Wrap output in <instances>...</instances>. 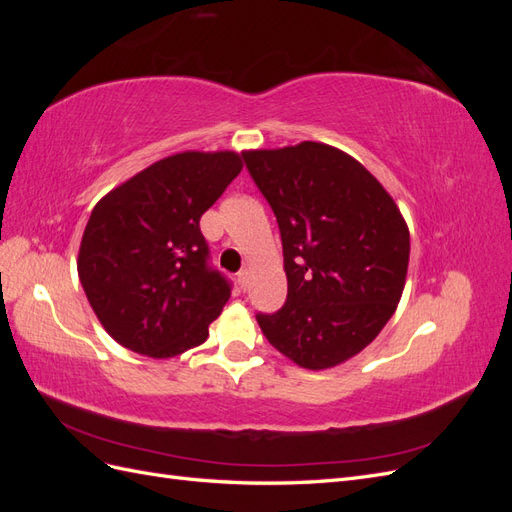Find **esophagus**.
<instances>
[{"instance_id": "esophagus-1", "label": "esophagus", "mask_w": 512, "mask_h": 512, "mask_svg": "<svg viewBox=\"0 0 512 512\" xmlns=\"http://www.w3.org/2000/svg\"><path fill=\"white\" fill-rule=\"evenodd\" d=\"M237 282H239V286H241V288H245V286H247V269H243V271H239V273H237Z\"/></svg>"}]
</instances>
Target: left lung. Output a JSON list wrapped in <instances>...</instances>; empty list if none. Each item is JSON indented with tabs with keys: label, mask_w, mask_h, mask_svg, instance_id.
Wrapping results in <instances>:
<instances>
[{
	"label": "left lung",
	"mask_w": 512,
	"mask_h": 512,
	"mask_svg": "<svg viewBox=\"0 0 512 512\" xmlns=\"http://www.w3.org/2000/svg\"><path fill=\"white\" fill-rule=\"evenodd\" d=\"M282 235L288 294L256 314L273 348L305 369L348 361L393 316L408 273L410 232L369 170L331 145L305 141L245 151Z\"/></svg>",
	"instance_id": "8db88e82"
}]
</instances>
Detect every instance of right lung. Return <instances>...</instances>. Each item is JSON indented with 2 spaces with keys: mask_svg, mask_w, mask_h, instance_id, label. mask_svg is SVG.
<instances>
[{
  "mask_svg": "<svg viewBox=\"0 0 512 512\" xmlns=\"http://www.w3.org/2000/svg\"><path fill=\"white\" fill-rule=\"evenodd\" d=\"M235 151H183L108 192L89 215L79 277L106 333L132 352L168 359L200 346L230 297L209 265L200 218L235 179Z\"/></svg>",
  "mask_w": 512,
  "mask_h": 512,
  "instance_id": "right-lung-1",
  "label": "right lung"
}]
</instances>
